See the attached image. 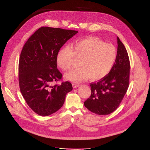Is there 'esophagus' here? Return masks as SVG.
I'll use <instances>...</instances> for the list:
<instances>
[{"instance_id":"1","label":"esophagus","mask_w":150,"mask_h":150,"mask_svg":"<svg viewBox=\"0 0 150 150\" xmlns=\"http://www.w3.org/2000/svg\"><path fill=\"white\" fill-rule=\"evenodd\" d=\"M72 87L74 88H77L79 87V85L78 84H76V83H72Z\"/></svg>"}]
</instances>
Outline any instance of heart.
Instances as JSON below:
<instances>
[{
	"mask_svg": "<svg viewBox=\"0 0 150 150\" xmlns=\"http://www.w3.org/2000/svg\"><path fill=\"white\" fill-rule=\"evenodd\" d=\"M74 56L82 58L81 68L65 74L67 80L80 82L89 78L93 81L101 79L112 69L117 57L116 47L95 37H88L76 41L70 47H64L57 54V65L65 71L72 67Z\"/></svg>",
	"mask_w": 150,
	"mask_h": 150,
	"instance_id": "1",
	"label": "heart"
}]
</instances>
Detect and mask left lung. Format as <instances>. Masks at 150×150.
Instances as JSON below:
<instances>
[{
    "label": "left lung",
    "instance_id": "left-lung-1",
    "mask_svg": "<svg viewBox=\"0 0 150 150\" xmlns=\"http://www.w3.org/2000/svg\"><path fill=\"white\" fill-rule=\"evenodd\" d=\"M117 42V57L112 69L98 82L90 83L91 94L84 102L85 108L97 115H109L116 110L129 87V56L118 37Z\"/></svg>",
    "mask_w": 150,
    "mask_h": 150
}]
</instances>
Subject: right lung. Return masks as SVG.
Instances as JSON below:
<instances>
[{"label":"right lung","instance_id":"obj_1","mask_svg":"<svg viewBox=\"0 0 150 150\" xmlns=\"http://www.w3.org/2000/svg\"><path fill=\"white\" fill-rule=\"evenodd\" d=\"M77 31L42 27L27 41L19 60V85L30 108L40 116H49L59 110L66 95L72 90L68 81L53 83L62 79L57 68L56 56L63 45Z\"/></svg>","mask_w":150,"mask_h":150}]
</instances>
